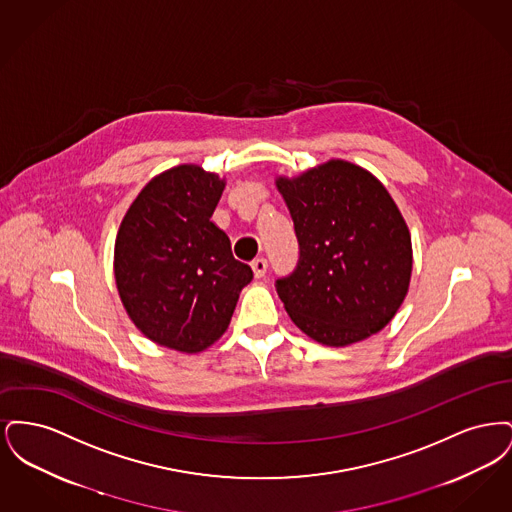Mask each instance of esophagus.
Segmentation results:
<instances>
[{"instance_id": "34e87169", "label": "esophagus", "mask_w": 512, "mask_h": 512, "mask_svg": "<svg viewBox=\"0 0 512 512\" xmlns=\"http://www.w3.org/2000/svg\"><path fill=\"white\" fill-rule=\"evenodd\" d=\"M251 268H253V274H255V278H263L268 268L267 259H263V257L255 259V261L251 263Z\"/></svg>"}]
</instances>
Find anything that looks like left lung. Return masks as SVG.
Wrapping results in <instances>:
<instances>
[{"instance_id":"1","label":"left lung","mask_w":512,"mask_h":512,"mask_svg":"<svg viewBox=\"0 0 512 512\" xmlns=\"http://www.w3.org/2000/svg\"><path fill=\"white\" fill-rule=\"evenodd\" d=\"M276 188L292 215L299 261L276 280L293 324L309 338L343 347L380 332L409 292L413 245L384 184L332 159Z\"/></svg>"}]
</instances>
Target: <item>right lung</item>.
<instances>
[{
    "label": "right lung",
    "mask_w": 512,
    "mask_h": 512,
    "mask_svg": "<svg viewBox=\"0 0 512 512\" xmlns=\"http://www.w3.org/2000/svg\"><path fill=\"white\" fill-rule=\"evenodd\" d=\"M224 180L197 165L157 174L132 201L115 242L122 305L155 343L199 353L219 340L253 278L211 220Z\"/></svg>",
    "instance_id": "1"
}]
</instances>
